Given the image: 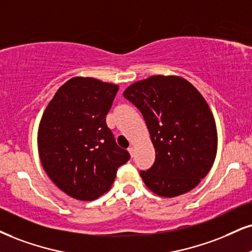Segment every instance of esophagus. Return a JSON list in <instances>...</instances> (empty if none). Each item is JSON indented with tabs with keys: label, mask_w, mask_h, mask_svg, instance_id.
Segmentation results:
<instances>
[{
	"label": "esophagus",
	"mask_w": 252,
	"mask_h": 252,
	"mask_svg": "<svg viewBox=\"0 0 252 252\" xmlns=\"http://www.w3.org/2000/svg\"><path fill=\"white\" fill-rule=\"evenodd\" d=\"M128 152H129V154H131L132 158L134 157V147H132V146H131V147L128 148Z\"/></svg>",
	"instance_id": "34e87169"
}]
</instances>
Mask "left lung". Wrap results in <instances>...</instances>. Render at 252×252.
I'll list each match as a JSON object with an SVG mask.
<instances>
[{"instance_id":"obj_1","label":"left lung","mask_w":252,"mask_h":252,"mask_svg":"<svg viewBox=\"0 0 252 252\" xmlns=\"http://www.w3.org/2000/svg\"><path fill=\"white\" fill-rule=\"evenodd\" d=\"M124 97L141 112L155 148L153 166L140 170L148 189L175 197L196 187L217 151L216 124L201 93L181 77L152 76Z\"/></svg>"}]
</instances>
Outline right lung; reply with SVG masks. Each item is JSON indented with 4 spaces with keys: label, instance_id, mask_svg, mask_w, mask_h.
<instances>
[{
    "label": "right lung",
    "instance_id": "obj_1",
    "mask_svg": "<svg viewBox=\"0 0 252 252\" xmlns=\"http://www.w3.org/2000/svg\"><path fill=\"white\" fill-rule=\"evenodd\" d=\"M119 86L74 77L56 92L38 128V152L52 182L77 200L92 201L113 185L129 153L106 125Z\"/></svg>",
    "mask_w": 252,
    "mask_h": 252
}]
</instances>
